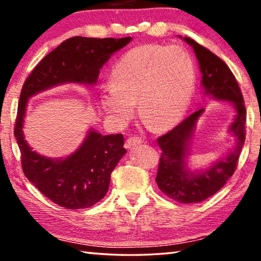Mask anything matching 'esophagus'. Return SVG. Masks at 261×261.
<instances>
[{
	"label": "esophagus",
	"mask_w": 261,
	"mask_h": 261,
	"mask_svg": "<svg viewBox=\"0 0 261 261\" xmlns=\"http://www.w3.org/2000/svg\"><path fill=\"white\" fill-rule=\"evenodd\" d=\"M141 143H143V140L138 138V137H131V138H129L125 141L124 146H125V148L130 149L131 147H134V146H136V145H139Z\"/></svg>",
	"instance_id": "1"
}]
</instances>
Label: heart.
Listing matches in <instances>:
<instances>
[{"mask_svg":"<svg viewBox=\"0 0 261 261\" xmlns=\"http://www.w3.org/2000/svg\"><path fill=\"white\" fill-rule=\"evenodd\" d=\"M110 85L99 94L101 108L110 121L126 124L137 102L145 124L165 130L180 120L191 101L194 65L182 46H139L114 64Z\"/></svg>","mask_w":261,"mask_h":261,"instance_id":"heart-1","label":"heart"}]
</instances>
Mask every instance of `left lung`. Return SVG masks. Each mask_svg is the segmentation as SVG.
Returning a JSON list of instances; mask_svg holds the SVG:
<instances>
[{
  "label": "left lung",
  "mask_w": 261,
  "mask_h": 261,
  "mask_svg": "<svg viewBox=\"0 0 261 261\" xmlns=\"http://www.w3.org/2000/svg\"><path fill=\"white\" fill-rule=\"evenodd\" d=\"M178 38L189 43L196 54L201 73L202 95L230 103L235 110L233 120L228 126V132L235 140L231 151L205 168L191 169L189 165L194 131L198 120L205 113L204 108L190 115L158 139L162 149L155 178L159 189L176 201L194 204L218 192L235 171L245 141L246 112L240 86L228 65L192 39L180 35Z\"/></svg>",
  "instance_id": "obj_1"
}]
</instances>
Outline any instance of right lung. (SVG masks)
Instances as JSON below:
<instances>
[{
    "label": "right lung",
    "instance_id": "obj_1",
    "mask_svg": "<svg viewBox=\"0 0 261 261\" xmlns=\"http://www.w3.org/2000/svg\"><path fill=\"white\" fill-rule=\"evenodd\" d=\"M131 40V37L70 38L41 60L21 90L15 137L21 153L24 174L48 199L68 210L87 208L106 196L110 174L126 153L123 135L102 136L90 127L83 143L70 155L45 156L33 151L25 139L29 100L65 84L94 87L102 65Z\"/></svg>",
    "mask_w": 261,
    "mask_h": 261
}]
</instances>
